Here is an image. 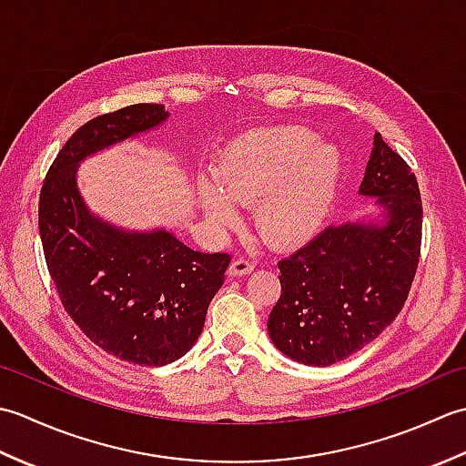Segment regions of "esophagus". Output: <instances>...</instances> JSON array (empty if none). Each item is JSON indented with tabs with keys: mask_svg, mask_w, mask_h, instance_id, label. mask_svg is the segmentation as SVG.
I'll use <instances>...</instances> for the list:
<instances>
[{
	"mask_svg": "<svg viewBox=\"0 0 466 466\" xmlns=\"http://www.w3.org/2000/svg\"><path fill=\"white\" fill-rule=\"evenodd\" d=\"M252 270H254V262L248 258H234L230 268H228L230 276H244V274H250Z\"/></svg>",
	"mask_w": 466,
	"mask_h": 466,
	"instance_id": "obj_1",
	"label": "esophagus"
}]
</instances>
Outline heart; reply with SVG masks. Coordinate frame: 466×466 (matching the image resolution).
Returning <instances> with one entry per match:
<instances>
[{"mask_svg":"<svg viewBox=\"0 0 466 466\" xmlns=\"http://www.w3.org/2000/svg\"><path fill=\"white\" fill-rule=\"evenodd\" d=\"M340 152L299 126L246 132L224 147L202 204L216 222H234L232 204L254 206V226L274 246L296 244L320 226L340 174Z\"/></svg>","mask_w":466,"mask_h":466,"instance_id":"b5f03b06","label":"heart"}]
</instances>
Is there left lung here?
<instances>
[{
    "label": "left lung",
    "mask_w": 466,
    "mask_h": 466,
    "mask_svg": "<svg viewBox=\"0 0 466 466\" xmlns=\"http://www.w3.org/2000/svg\"><path fill=\"white\" fill-rule=\"evenodd\" d=\"M360 194L382 208V224H330L279 262L282 292L268 334L292 360H344L374 340L407 302L420 258L422 200L410 166L379 132Z\"/></svg>",
    "instance_id": "1"
}]
</instances>
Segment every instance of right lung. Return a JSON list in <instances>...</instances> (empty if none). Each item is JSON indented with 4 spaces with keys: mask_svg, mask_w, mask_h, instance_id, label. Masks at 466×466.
<instances>
[{
    "mask_svg": "<svg viewBox=\"0 0 466 466\" xmlns=\"http://www.w3.org/2000/svg\"><path fill=\"white\" fill-rule=\"evenodd\" d=\"M166 117L162 104H134L77 127L49 166L37 208L64 310L102 350L140 366H164L192 349L232 256L196 252L166 230L124 232L102 222L77 192L76 167Z\"/></svg>",
    "mask_w": 466,
    "mask_h": 466,
    "instance_id": "obj_1",
    "label": "right lung"
}]
</instances>
